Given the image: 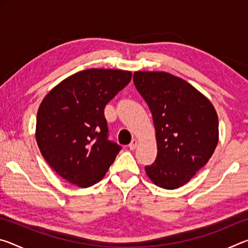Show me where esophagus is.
<instances>
[{"label": "esophagus", "instance_id": "34e87169", "mask_svg": "<svg viewBox=\"0 0 248 248\" xmlns=\"http://www.w3.org/2000/svg\"><path fill=\"white\" fill-rule=\"evenodd\" d=\"M137 145H138V141L136 140V139H133L132 141H131V143L129 144V149L131 150V151H133V150H136V148H137Z\"/></svg>", "mask_w": 248, "mask_h": 248}]
</instances>
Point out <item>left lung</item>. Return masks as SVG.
I'll return each instance as SVG.
<instances>
[{
    "label": "left lung",
    "instance_id": "left-lung-1",
    "mask_svg": "<svg viewBox=\"0 0 248 248\" xmlns=\"http://www.w3.org/2000/svg\"><path fill=\"white\" fill-rule=\"evenodd\" d=\"M133 83L148 104L157 156L145 171L156 186L176 189L205 165L219 141V120L208 98L166 72H136Z\"/></svg>",
    "mask_w": 248,
    "mask_h": 248
}]
</instances>
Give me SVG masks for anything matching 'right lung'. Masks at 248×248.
Returning <instances> with one entry per match:
<instances>
[{"label": "right lung", "mask_w": 248, "mask_h": 248, "mask_svg": "<svg viewBox=\"0 0 248 248\" xmlns=\"http://www.w3.org/2000/svg\"><path fill=\"white\" fill-rule=\"evenodd\" d=\"M123 70L89 69L65 78L40 104L36 140L49 166L87 188L102 179L121 146L108 139L106 105L131 81Z\"/></svg>", "instance_id": "obj_1"}]
</instances>
